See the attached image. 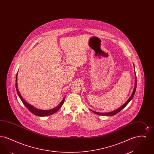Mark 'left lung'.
Segmentation results:
<instances>
[{
	"instance_id": "obj_1",
	"label": "left lung",
	"mask_w": 154,
	"mask_h": 154,
	"mask_svg": "<svg viewBox=\"0 0 154 154\" xmlns=\"http://www.w3.org/2000/svg\"><path fill=\"white\" fill-rule=\"evenodd\" d=\"M134 72H135V70H134ZM136 79H137L136 78V75L135 74V84H134V88L133 91L132 92V94L131 96V97L129 98V99L126 102V103H125V104H124L121 107H120L119 108H118L117 110H114V111H111V112H107V113H100V112H96V111H92V110H91V111L95 113L96 114H97V115H99V116H114L116 114H117L118 112H119L121 110H122L124 108L126 107V106L132 100V98L133 97V96L134 95L135 92H136V86H137V80H136Z\"/></svg>"
}]
</instances>
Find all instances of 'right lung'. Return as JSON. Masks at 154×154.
<instances>
[{"mask_svg": "<svg viewBox=\"0 0 154 154\" xmlns=\"http://www.w3.org/2000/svg\"><path fill=\"white\" fill-rule=\"evenodd\" d=\"M15 88H16V90H17V92L18 96L20 97V99L21 100L22 103H23V104L25 105V106L34 115L36 116H40V117H45V116H50L53 114H54L55 112H56L58 110L60 109V108L62 107V106L63 105L65 97H64L62 100V101L60 103V104H59L58 106L53 109H51V110H38L37 109H36L35 107H33L32 106H31L29 104H28V103L26 102L23 98H22V96L21 95L18 89V86H17V76H16V80H15Z\"/></svg>", "mask_w": 154, "mask_h": 154, "instance_id": "1", "label": "right lung"}]
</instances>
